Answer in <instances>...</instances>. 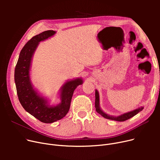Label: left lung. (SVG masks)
<instances>
[{"instance_id":"left-lung-1","label":"left lung","mask_w":160,"mask_h":160,"mask_svg":"<svg viewBox=\"0 0 160 160\" xmlns=\"http://www.w3.org/2000/svg\"><path fill=\"white\" fill-rule=\"evenodd\" d=\"M95 108H96V111L98 113H99L100 115H102L103 117L108 119H110V120H113V121H127L129 119H130L131 117H133L134 115H136L138 114L139 112L142 111V109H143V107H141L138 109H136L132 112H129L128 113H124L122 115H121L117 117H114L112 115H109L104 113L102 110L101 108H100V100H99V94L97 90H95Z\"/></svg>"}]
</instances>
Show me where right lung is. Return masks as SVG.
Listing matches in <instances>:
<instances>
[{
  "label": "right lung",
  "instance_id": "obj_1",
  "mask_svg": "<svg viewBox=\"0 0 160 160\" xmlns=\"http://www.w3.org/2000/svg\"><path fill=\"white\" fill-rule=\"evenodd\" d=\"M56 32L47 30L33 36L22 48L15 66L14 78L19 102L23 108L41 122L52 123L60 120L68 113L74 89L82 84L78 78L65 82L60 89V102L50 106L47 100L33 89L30 81V69L32 56L40 41L54 36Z\"/></svg>",
  "mask_w": 160,
  "mask_h": 160
}]
</instances>
